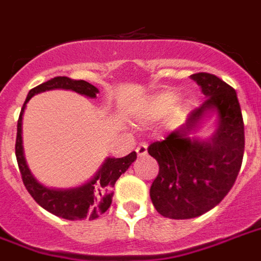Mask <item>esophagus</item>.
<instances>
[{"label":"esophagus","instance_id":"34e87169","mask_svg":"<svg viewBox=\"0 0 261 261\" xmlns=\"http://www.w3.org/2000/svg\"><path fill=\"white\" fill-rule=\"evenodd\" d=\"M136 152L139 156H144L145 153H147V144L145 143H140V144L137 145Z\"/></svg>","mask_w":261,"mask_h":261}]
</instances>
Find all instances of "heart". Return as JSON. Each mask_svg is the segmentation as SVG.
<instances>
[{
  "label": "heart",
  "mask_w": 261,
  "mask_h": 261,
  "mask_svg": "<svg viewBox=\"0 0 261 261\" xmlns=\"http://www.w3.org/2000/svg\"><path fill=\"white\" fill-rule=\"evenodd\" d=\"M177 96L171 92H165L161 94L149 102L148 105V114L149 116H162L165 113H167L173 106H174Z\"/></svg>",
  "instance_id": "heart-1"
}]
</instances>
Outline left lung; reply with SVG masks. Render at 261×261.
<instances>
[{"label": "left lung", "mask_w": 261, "mask_h": 261, "mask_svg": "<svg viewBox=\"0 0 261 261\" xmlns=\"http://www.w3.org/2000/svg\"><path fill=\"white\" fill-rule=\"evenodd\" d=\"M205 95L192 110L187 124L153 141L148 153L158 161L159 173L149 196L161 215L170 219H191L221 203L233 188L245 149L244 120L233 87L215 74L200 72L191 76ZM217 110L220 128L210 142L186 136L208 111Z\"/></svg>", "instance_id": "1"}]
</instances>
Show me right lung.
I'll return each instance as SVG.
<instances>
[{
	"label": "right lung",
	"instance_id": "1",
	"mask_svg": "<svg viewBox=\"0 0 261 261\" xmlns=\"http://www.w3.org/2000/svg\"><path fill=\"white\" fill-rule=\"evenodd\" d=\"M54 88H64L72 90L79 94L86 95L90 98H95L98 94V88L84 80H73L66 76H57L42 83L35 88H32L27 95L19 120H17V136H16V159L19 165L20 174L25 189L32 196V199L44 208L48 213L54 214L60 218L68 221H82V219H96L100 214L106 213L112 204L113 188L114 184L122 173L128 170V167L137 158L135 151L128 153L122 158H109L103 163L98 174L91 179L84 187L69 189V191H58V189H48L39 184L27 167L23 153V140H21V120L25 103L38 92Z\"/></svg>",
	"mask_w": 261,
	"mask_h": 261
}]
</instances>
